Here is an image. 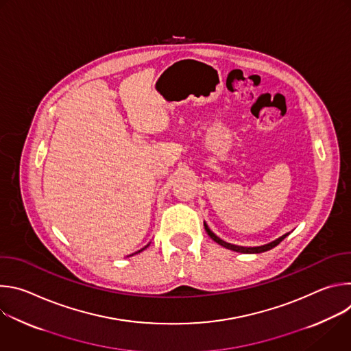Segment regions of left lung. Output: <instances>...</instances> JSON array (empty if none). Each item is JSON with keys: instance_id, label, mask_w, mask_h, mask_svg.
<instances>
[{"instance_id": "1", "label": "left lung", "mask_w": 351, "mask_h": 351, "mask_svg": "<svg viewBox=\"0 0 351 351\" xmlns=\"http://www.w3.org/2000/svg\"><path fill=\"white\" fill-rule=\"evenodd\" d=\"M204 226H206V230H207V233H208V236L214 240V241H217L218 244H221V245H223V247H226V248H229V250H233V252H237V253H245V254H258V253H264V252H268V250H271V248H274L275 245H278L289 233H286V234H283L282 237H279V239H276V240H274L272 243H268V244H265V245H260V247H241V245H234V244H230V243H226V241H223L222 239H219L217 234H214L211 230H210V228L204 223Z\"/></svg>"}]
</instances>
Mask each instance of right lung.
<instances>
[{
  "label": "right lung",
  "mask_w": 351,
  "mask_h": 351,
  "mask_svg": "<svg viewBox=\"0 0 351 351\" xmlns=\"http://www.w3.org/2000/svg\"><path fill=\"white\" fill-rule=\"evenodd\" d=\"M141 250H144V248H141ZM141 250H140V252H141ZM140 252H138V253H140Z\"/></svg>",
  "instance_id": "obj_1"
}]
</instances>
